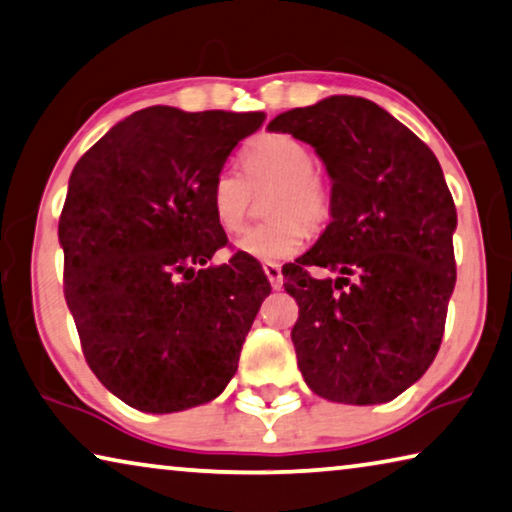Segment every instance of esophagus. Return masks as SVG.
<instances>
[{
	"label": "esophagus",
	"instance_id": "34e87169",
	"mask_svg": "<svg viewBox=\"0 0 512 512\" xmlns=\"http://www.w3.org/2000/svg\"><path fill=\"white\" fill-rule=\"evenodd\" d=\"M264 273H266V278H269V282H271V287H273V289H280V287H282V282H285V278H282V269H280V264L266 262V264H264Z\"/></svg>",
	"mask_w": 512,
	"mask_h": 512
}]
</instances>
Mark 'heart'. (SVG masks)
<instances>
[{
    "label": "heart",
    "mask_w": 512,
    "mask_h": 512,
    "mask_svg": "<svg viewBox=\"0 0 512 512\" xmlns=\"http://www.w3.org/2000/svg\"><path fill=\"white\" fill-rule=\"evenodd\" d=\"M239 170L223 168L209 186V207L218 227L237 234L248 221L253 191L275 189L269 216L275 221L253 227L237 241V250L257 262H282L305 246L307 228L319 230L332 216V184L314 166L310 145L289 134H259L241 152Z\"/></svg>",
    "instance_id": "1"
}]
</instances>
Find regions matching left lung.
<instances>
[{
	"instance_id": "8db88e82",
	"label": "left lung",
	"mask_w": 512,
	"mask_h": 512,
	"mask_svg": "<svg viewBox=\"0 0 512 512\" xmlns=\"http://www.w3.org/2000/svg\"><path fill=\"white\" fill-rule=\"evenodd\" d=\"M269 129L310 143L332 180L330 225L285 273L298 369L328 401H392L433 364L456 287L458 218L440 161L364 97H326Z\"/></svg>"
}]
</instances>
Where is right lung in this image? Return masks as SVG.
Here are the masks:
<instances>
[{"label": "right lung", "instance_id": "1", "mask_svg": "<svg viewBox=\"0 0 512 512\" xmlns=\"http://www.w3.org/2000/svg\"><path fill=\"white\" fill-rule=\"evenodd\" d=\"M264 113L150 107L113 125L70 175L63 294L97 380L143 412L216 399L271 285L227 243L209 186Z\"/></svg>", "mask_w": 512, "mask_h": 512}]
</instances>
